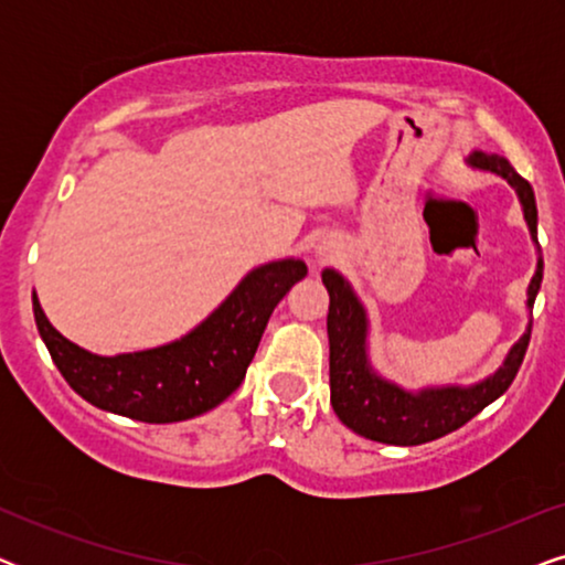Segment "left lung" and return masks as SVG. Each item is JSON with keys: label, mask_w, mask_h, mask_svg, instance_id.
I'll return each instance as SVG.
<instances>
[{"label": "left lung", "mask_w": 565, "mask_h": 565, "mask_svg": "<svg viewBox=\"0 0 565 565\" xmlns=\"http://www.w3.org/2000/svg\"><path fill=\"white\" fill-rule=\"evenodd\" d=\"M470 167L493 172L512 184L522 203L532 242L537 244V205L530 182L514 172L499 153L473 151L466 159ZM321 280L329 290V385L334 414L360 437L375 439L383 445H424L439 439L481 414L493 404L520 370L530 344L532 321L520 342L507 352L497 373L473 385H443V388L406 391L401 385L377 375L367 358V313L350 282L337 269H323ZM540 282H543V252L537 244V269L527 288V308L532 313Z\"/></svg>", "instance_id": "left-lung-1"}]
</instances>
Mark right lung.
I'll return each mask as SVG.
<instances>
[{"label": "right lung", "mask_w": 565, "mask_h": 565, "mask_svg": "<svg viewBox=\"0 0 565 565\" xmlns=\"http://www.w3.org/2000/svg\"><path fill=\"white\" fill-rule=\"evenodd\" d=\"M306 273L300 259L254 267L190 334L115 358L92 354L58 334L35 292L33 313L53 362L84 401L136 422L172 424L211 412L242 385L275 306Z\"/></svg>", "instance_id": "right-lung-1"}]
</instances>
